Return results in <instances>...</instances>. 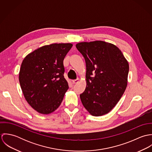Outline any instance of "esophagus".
Instances as JSON below:
<instances>
[{"label":"esophagus","mask_w":152,"mask_h":152,"mask_svg":"<svg viewBox=\"0 0 152 152\" xmlns=\"http://www.w3.org/2000/svg\"><path fill=\"white\" fill-rule=\"evenodd\" d=\"M72 82L73 84H77L79 82V79H76V80H72Z\"/></svg>","instance_id":"1"}]
</instances>
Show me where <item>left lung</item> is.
<instances>
[{"mask_svg": "<svg viewBox=\"0 0 152 152\" xmlns=\"http://www.w3.org/2000/svg\"><path fill=\"white\" fill-rule=\"evenodd\" d=\"M76 47L86 63L87 86L80 95L82 104L92 116L105 115L117 104L126 88L128 62L113 44L81 42Z\"/></svg>", "mask_w": 152, "mask_h": 152, "instance_id": "obj_1", "label": "left lung"}]
</instances>
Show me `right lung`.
Here are the masks:
<instances>
[{
    "instance_id": "obj_1",
    "label": "right lung",
    "mask_w": 152,
    "mask_h": 152,
    "mask_svg": "<svg viewBox=\"0 0 152 152\" xmlns=\"http://www.w3.org/2000/svg\"><path fill=\"white\" fill-rule=\"evenodd\" d=\"M72 47L71 43L44 45L23 60L19 75L22 92L28 104L40 113H52L63 101L69 88L63 60Z\"/></svg>"
}]
</instances>
